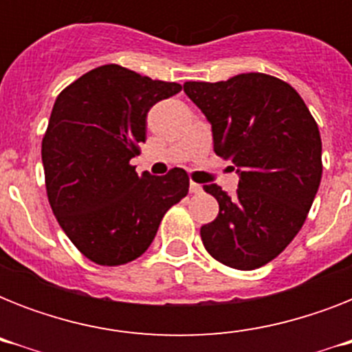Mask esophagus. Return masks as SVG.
<instances>
[{
  "label": "esophagus",
  "mask_w": 352,
  "mask_h": 352,
  "mask_svg": "<svg viewBox=\"0 0 352 352\" xmlns=\"http://www.w3.org/2000/svg\"><path fill=\"white\" fill-rule=\"evenodd\" d=\"M190 192L195 193V195H197V193H203V186L197 184V182H190Z\"/></svg>",
  "instance_id": "esophagus-1"
}]
</instances>
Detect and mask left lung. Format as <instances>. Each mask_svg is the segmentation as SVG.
Listing matches in <instances>:
<instances>
[{"label":"left lung","instance_id":"8db88e82","mask_svg":"<svg viewBox=\"0 0 352 352\" xmlns=\"http://www.w3.org/2000/svg\"><path fill=\"white\" fill-rule=\"evenodd\" d=\"M184 93L212 124L214 151L237 166L235 197L204 186L219 214L201 226L208 254L254 270L289 246L305 223L322 181V137L314 117L283 80L263 73L226 82H186Z\"/></svg>","mask_w":352,"mask_h":352}]
</instances>
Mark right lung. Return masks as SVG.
<instances>
[{"instance_id": "1", "label": "right lung", "mask_w": 352, "mask_h": 352, "mask_svg": "<svg viewBox=\"0 0 352 352\" xmlns=\"http://www.w3.org/2000/svg\"><path fill=\"white\" fill-rule=\"evenodd\" d=\"M181 84L107 63L58 95L41 140L47 199L62 230L96 265L118 267L148 250L168 210L188 195L181 168L138 175L146 115Z\"/></svg>"}]
</instances>
